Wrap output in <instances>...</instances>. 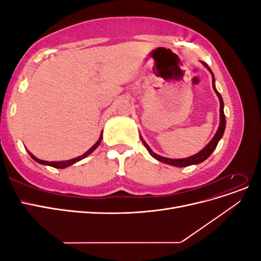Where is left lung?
Here are the masks:
<instances>
[{
	"label": "left lung",
	"mask_w": 261,
	"mask_h": 261,
	"mask_svg": "<svg viewBox=\"0 0 261 261\" xmlns=\"http://www.w3.org/2000/svg\"><path fill=\"white\" fill-rule=\"evenodd\" d=\"M203 65L206 66L209 70L210 73L212 75V87H213V90L216 91V93L218 94L219 97V100H220V125H219V128L216 133L215 137H213L211 139L210 143L204 147L200 152L196 153L192 156H188V158H185V159H168V158H164V156H161L159 154L154 153L151 149H150V147L146 144V141L140 138L141 141H143V144L145 145V147L148 149L149 153L151 154L154 159H156L158 161H161V162H164L167 164H170V165H174V167H180V168H184V167H188V165H193V164H198L202 161H204L207 159V158L210 156V154L213 152V150H215L217 148V145L219 143V140L221 139V137L223 136V133H224V129H225V115H224V111H223V100H222V97H221V94L218 92V90L216 89V86H215V76H213L212 74V70L210 69V67L206 64V63H203Z\"/></svg>",
	"instance_id": "obj_1"
}]
</instances>
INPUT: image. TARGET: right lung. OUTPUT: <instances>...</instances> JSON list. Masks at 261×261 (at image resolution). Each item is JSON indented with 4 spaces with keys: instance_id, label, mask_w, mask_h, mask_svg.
Masks as SVG:
<instances>
[{
    "instance_id": "right-lung-1",
    "label": "right lung",
    "mask_w": 261,
    "mask_h": 261,
    "mask_svg": "<svg viewBox=\"0 0 261 261\" xmlns=\"http://www.w3.org/2000/svg\"><path fill=\"white\" fill-rule=\"evenodd\" d=\"M101 140H102V135H100V138L98 139V141L96 144H94L88 151H86L84 154H82V155H80V156H77V158H74V159H70V160H67V161H60V162H48V161H43V160H40V159H38V158H36L35 155H33L31 154L30 152H28L29 154H30V156L33 158V159L35 160V161H37V162H39V163H41V164H45V165H50V167H53V168H57V169H64V168H67V167H69V165H72V164H74V163H76V162H78L80 160H82V159H84V158H86L87 155L88 154H90L94 149H96L99 145H100V143H101Z\"/></svg>"
}]
</instances>
